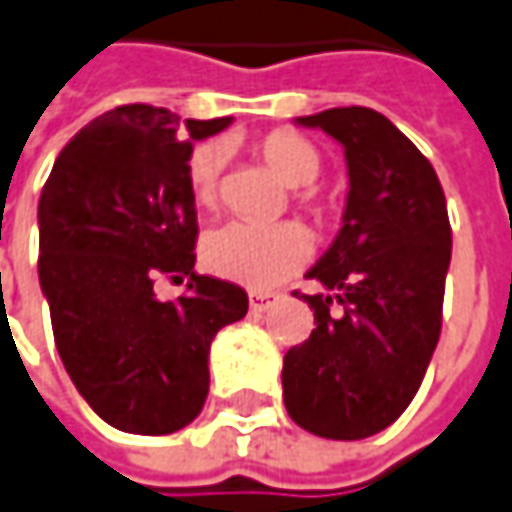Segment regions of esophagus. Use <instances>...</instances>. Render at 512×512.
I'll list each match as a JSON object with an SVG mask.
<instances>
[{
    "mask_svg": "<svg viewBox=\"0 0 512 512\" xmlns=\"http://www.w3.org/2000/svg\"><path fill=\"white\" fill-rule=\"evenodd\" d=\"M276 302H279L276 293H250V310H253V313H265V310H270Z\"/></svg>",
    "mask_w": 512,
    "mask_h": 512,
    "instance_id": "1",
    "label": "esophagus"
}]
</instances>
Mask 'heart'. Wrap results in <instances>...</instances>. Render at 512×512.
<instances>
[{"mask_svg": "<svg viewBox=\"0 0 512 512\" xmlns=\"http://www.w3.org/2000/svg\"><path fill=\"white\" fill-rule=\"evenodd\" d=\"M270 170L290 187H307L319 176V153L296 133H270L259 145ZM225 150L216 142H205L187 159V187L199 207H213L219 196V173ZM205 265L230 282L267 290L279 285L310 256V236L299 225H253L225 222L213 227L202 242Z\"/></svg>", "mask_w": 512, "mask_h": 512, "instance_id": "heart-1", "label": "heart"}]
</instances>
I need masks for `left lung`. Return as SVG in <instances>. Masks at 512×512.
Returning <instances> with one entry per match:
<instances>
[{
  "instance_id": "obj_1",
  "label": "left lung",
  "mask_w": 512,
  "mask_h": 512,
  "mask_svg": "<svg viewBox=\"0 0 512 512\" xmlns=\"http://www.w3.org/2000/svg\"><path fill=\"white\" fill-rule=\"evenodd\" d=\"M296 125L344 148L342 227L307 270L330 293L302 296L316 327L282 367L285 407L307 433L353 442L384 430L413 402L442 333L450 222L433 165L387 116L330 108ZM336 298L342 317L329 305Z\"/></svg>"
}]
</instances>
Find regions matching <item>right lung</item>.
<instances>
[{"label": "right lung", "mask_w": 512, "mask_h": 512, "mask_svg": "<svg viewBox=\"0 0 512 512\" xmlns=\"http://www.w3.org/2000/svg\"><path fill=\"white\" fill-rule=\"evenodd\" d=\"M233 116L185 119L153 105L96 116L56 156L39 199V285L70 382L110 427L165 436L207 399L210 342L247 313L233 282L199 276L193 142ZM190 275L187 297L159 303L152 279Z\"/></svg>", "instance_id": "add662e5"}]
</instances>
